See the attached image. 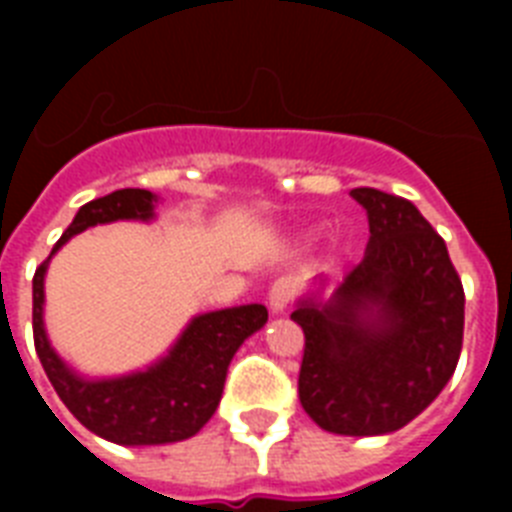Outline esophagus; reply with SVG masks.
<instances>
[{
    "label": "esophagus",
    "instance_id": "obj_1",
    "mask_svg": "<svg viewBox=\"0 0 512 512\" xmlns=\"http://www.w3.org/2000/svg\"><path fill=\"white\" fill-rule=\"evenodd\" d=\"M295 292H297V281L292 279V276H281V279L273 281L271 289H268V308H271V313L287 311V305L292 303Z\"/></svg>",
    "mask_w": 512,
    "mask_h": 512
}]
</instances>
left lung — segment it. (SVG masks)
I'll return each instance as SVG.
<instances>
[{"mask_svg": "<svg viewBox=\"0 0 512 512\" xmlns=\"http://www.w3.org/2000/svg\"><path fill=\"white\" fill-rule=\"evenodd\" d=\"M366 209L364 260L327 303L303 297L300 404L340 436H385L428 409L462 350L465 292L444 239L412 201L353 188Z\"/></svg>", "mask_w": 512, "mask_h": 512, "instance_id": "8db88e82", "label": "left lung"}]
</instances>
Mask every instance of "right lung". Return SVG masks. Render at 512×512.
I'll use <instances>...</instances> for the list:
<instances>
[{
	"label": "right lung",
	"mask_w": 512,
	"mask_h": 512,
	"mask_svg": "<svg viewBox=\"0 0 512 512\" xmlns=\"http://www.w3.org/2000/svg\"><path fill=\"white\" fill-rule=\"evenodd\" d=\"M154 207L156 196L143 188H122L87 201L34 273V345L52 388L84 428L122 446L175 444L196 436L220 404L233 353L268 321L260 303L201 313L193 316L170 353L143 372L103 380L76 374L44 332L47 265L76 233L114 220H151Z\"/></svg>",
	"instance_id": "add662e5"
}]
</instances>
